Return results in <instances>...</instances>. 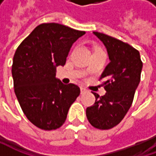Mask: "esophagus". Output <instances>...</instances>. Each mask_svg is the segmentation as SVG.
Returning <instances> with one entry per match:
<instances>
[{"label": "esophagus", "mask_w": 156, "mask_h": 156, "mask_svg": "<svg viewBox=\"0 0 156 156\" xmlns=\"http://www.w3.org/2000/svg\"><path fill=\"white\" fill-rule=\"evenodd\" d=\"M87 91V89H86V88H85V87H81V94L86 93Z\"/></svg>", "instance_id": "34e87169"}]
</instances>
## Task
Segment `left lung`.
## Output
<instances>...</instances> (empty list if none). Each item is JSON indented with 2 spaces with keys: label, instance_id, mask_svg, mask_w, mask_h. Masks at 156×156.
<instances>
[{
  "label": "left lung",
  "instance_id": "obj_1",
  "mask_svg": "<svg viewBox=\"0 0 156 156\" xmlns=\"http://www.w3.org/2000/svg\"><path fill=\"white\" fill-rule=\"evenodd\" d=\"M107 48L110 62L100 81L107 91L103 96L94 93V104L86 109L89 123L98 129H110L122 122L133 103L141 81L142 62L135 48L105 34L94 32Z\"/></svg>",
  "mask_w": 156,
  "mask_h": 156
}]
</instances>
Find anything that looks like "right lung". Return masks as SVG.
I'll list each match as a JSON object with an SVG mask.
<instances>
[{"instance_id": "add662e5", "label": "right lung", "mask_w": 156, "mask_h": 156, "mask_svg": "<svg viewBox=\"0 0 156 156\" xmlns=\"http://www.w3.org/2000/svg\"><path fill=\"white\" fill-rule=\"evenodd\" d=\"M84 31L58 23H42L17 48L12 75L15 93L27 119L43 130H54L65 122L70 106L81 93L77 85L55 78L64 66L71 46Z\"/></svg>"}]
</instances>
